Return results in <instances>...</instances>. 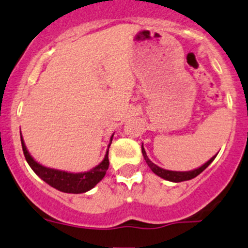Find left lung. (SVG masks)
Instances as JSON below:
<instances>
[{
  "label": "left lung",
  "mask_w": 248,
  "mask_h": 248,
  "mask_svg": "<svg viewBox=\"0 0 248 248\" xmlns=\"http://www.w3.org/2000/svg\"><path fill=\"white\" fill-rule=\"evenodd\" d=\"M141 152H142V155H144V159L145 161L147 162L148 167L151 168V170L153 171L154 174H156V175L162 177V179L167 180V181H171V182H182V181H188V180H191L194 179V177H196L199 174L202 173L203 170H205L206 167H208L209 165L211 164L212 161H214L215 158H216V155L212 156V158L209 160L208 162H205L204 165L201 166L200 168H196V170H189V171H174V170H164V168H160L159 166H156L155 164H153L152 161H151L150 159H148L146 152H145V148L141 146Z\"/></svg>",
  "instance_id": "1"
}]
</instances>
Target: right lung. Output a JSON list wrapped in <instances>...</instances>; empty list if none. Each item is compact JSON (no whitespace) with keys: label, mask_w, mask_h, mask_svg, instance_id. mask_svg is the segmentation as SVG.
Listing matches in <instances>:
<instances>
[{"label":"right lung","mask_w":248,"mask_h":248,"mask_svg":"<svg viewBox=\"0 0 248 248\" xmlns=\"http://www.w3.org/2000/svg\"><path fill=\"white\" fill-rule=\"evenodd\" d=\"M112 137L113 135L111 136V138H110V144L108 145V151L101 164L96 166L93 170L84 171V173H68V171L45 167V166L37 162L36 160L30 155L29 151L26 150L22 135H20V141H22L23 153H24L25 159L26 161H28L29 166H30L32 170H33L43 181H45L47 185L51 186V187L62 191V193L82 194L94 188L95 186L103 179L104 175H106L108 168H109V158H108V154H109V147L110 145H111Z\"/></svg>","instance_id":"right-lung-1"}]
</instances>
